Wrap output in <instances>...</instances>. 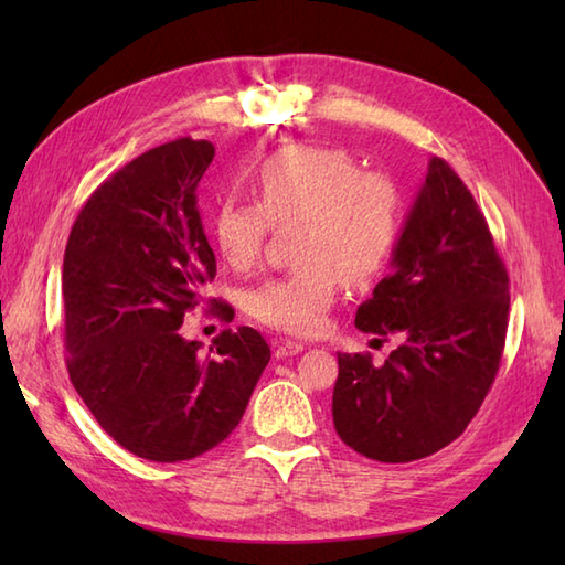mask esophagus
Returning a JSON list of instances; mask_svg holds the SVG:
<instances>
[{"mask_svg":"<svg viewBox=\"0 0 565 565\" xmlns=\"http://www.w3.org/2000/svg\"><path fill=\"white\" fill-rule=\"evenodd\" d=\"M298 352H303V344L301 342H296V340H281L279 344H276V350H274V354L276 356H291V354H298Z\"/></svg>","mask_w":565,"mask_h":565,"instance_id":"1","label":"esophagus"}]
</instances>
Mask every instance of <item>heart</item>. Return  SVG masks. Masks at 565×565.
Segmentation results:
<instances>
[{"label": "heart", "instance_id": "heart-1", "mask_svg": "<svg viewBox=\"0 0 565 565\" xmlns=\"http://www.w3.org/2000/svg\"><path fill=\"white\" fill-rule=\"evenodd\" d=\"M255 199L223 201L213 211V243L233 269L249 271L271 227L296 225L294 259L301 267L264 281L247 301L257 322L291 334L322 328L342 281H374L403 231L398 182L362 170L338 148L291 146L269 154L255 174Z\"/></svg>", "mask_w": 565, "mask_h": 565}]
</instances>
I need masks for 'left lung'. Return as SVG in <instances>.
Returning <instances> with one entry per match:
<instances>
[{
    "label": "left lung",
    "mask_w": 565,
    "mask_h": 565,
    "mask_svg": "<svg viewBox=\"0 0 565 565\" xmlns=\"http://www.w3.org/2000/svg\"><path fill=\"white\" fill-rule=\"evenodd\" d=\"M391 264L354 326L398 347L383 364L338 354L332 419L366 459L407 463L461 437L483 405L505 350L510 279L486 215L441 158L429 160Z\"/></svg>",
    "instance_id": "8db88e82"
}]
</instances>
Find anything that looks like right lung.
Segmentation results:
<instances>
[{
	"label": "right lung",
	"instance_id": "add662e5",
	"mask_svg": "<svg viewBox=\"0 0 565 565\" xmlns=\"http://www.w3.org/2000/svg\"><path fill=\"white\" fill-rule=\"evenodd\" d=\"M209 140L142 152L84 203L63 262L67 374L106 435L140 459L186 461L231 435L271 350L252 328L223 330L209 354L184 340V316L206 303L215 255L196 186ZM227 318L231 306L211 301Z\"/></svg>",
	"mask_w": 565,
	"mask_h": 565
}]
</instances>
